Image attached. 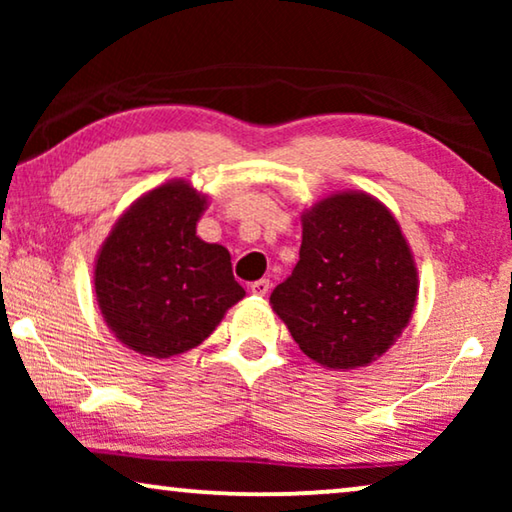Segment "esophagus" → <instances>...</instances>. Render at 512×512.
Listing matches in <instances>:
<instances>
[{
  "instance_id": "obj_1",
  "label": "esophagus",
  "mask_w": 512,
  "mask_h": 512,
  "mask_svg": "<svg viewBox=\"0 0 512 512\" xmlns=\"http://www.w3.org/2000/svg\"><path fill=\"white\" fill-rule=\"evenodd\" d=\"M249 289L254 296H265V293L270 291V279H258V282H251Z\"/></svg>"
}]
</instances>
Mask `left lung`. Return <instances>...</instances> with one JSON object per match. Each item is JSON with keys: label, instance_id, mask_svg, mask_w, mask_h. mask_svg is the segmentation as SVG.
Segmentation results:
<instances>
[{"label": "left lung", "instance_id": "left-lung-1", "mask_svg": "<svg viewBox=\"0 0 512 512\" xmlns=\"http://www.w3.org/2000/svg\"><path fill=\"white\" fill-rule=\"evenodd\" d=\"M417 300V268L394 216L363 193L321 200L303 216L296 268L270 303L321 366H366L398 338Z\"/></svg>", "mask_w": 512, "mask_h": 512}]
</instances>
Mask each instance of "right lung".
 I'll return each instance as SVG.
<instances>
[{
  "label": "right lung",
  "instance_id": "right-lung-1",
  "mask_svg": "<svg viewBox=\"0 0 512 512\" xmlns=\"http://www.w3.org/2000/svg\"><path fill=\"white\" fill-rule=\"evenodd\" d=\"M205 198L181 181L146 193L111 230L95 265V293L116 338L167 359L198 347L244 296L230 254L195 235Z\"/></svg>",
  "mask_w": 512,
  "mask_h": 512
}]
</instances>
